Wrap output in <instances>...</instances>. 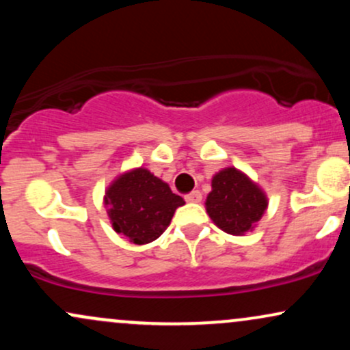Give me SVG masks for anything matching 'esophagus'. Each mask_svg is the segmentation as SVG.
I'll return each mask as SVG.
<instances>
[{"mask_svg": "<svg viewBox=\"0 0 350 350\" xmlns=\"http://www.w3.org/2000/svg\"><path fill=\"white\" fill-rule=\"evenodd\" d=\"M186 200H187V202H191V204H198V202H200V200H202V194H200L199 191H192L191 194L186 196Z\"/></svg>", "mask_w": 350, "mask_h": 350, "instance_id": "34e87169", "label": "esophagus"}]
</instances>
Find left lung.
Segmentation results:
<instances>
[{"mask_svg":"<svg viewBox=\"0 0 350 350\" xmlns=\"http://www.w3.org/2000/svg\"><path fill=\"white\" fill-rule=\"evenodd\" d=\"M267 208V192L243 171L228 166L212 176L206 211L212 222L226 234L253 232Z\"/></svg>","mask_w":350,"mask_h":350,"instance_id":"left-lung-1","label":"left lung"}]
</instances>
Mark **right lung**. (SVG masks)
Returning a JSON list of instances; mask_svg holds the SVG:
<instances>
[{
	"mask_svg": "<svg viewBox=\"0 0 350 350\" xmlns=\"http://www.w3.org/2000/svg\"><path fill=\"white\" fill-rule=\"evenodd\" d=\"M103 204L116 234L144 245L170 227L176 208L186 202L170 184L142 166L120 172L105 189Z\"/></svg>",
	"mask_w": 350,
	"mask_h": 350,
	"instance_id": "right-lung-1",
	"label": "right lung"
}]
</instances>
